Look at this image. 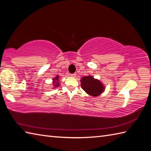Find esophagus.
Listing matches in <instances>:
<instances>
[{
  "instance_id": "esophagus-1",
  "label": "esophagus",
  "mask_w": 151,
  "mask_h": 151,
  "mask_svg": "<svg viewBox=\"0 0 151 151\" xmlns=\"http://www.w3.org/2000/svg\"><path fill=\"white\" fill-rule=\"evenodd\" d=\"M70 76H71V77H73V78H75V77H76V73L70 74Z\"/></svg>"
}]
</instances>
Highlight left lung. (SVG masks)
I'll use <instances>...</instances> for the list:
<instances>
[{
    "label": "left lung",
    "instance_id": "left-lung-1",
    "mask_svg": "<svg viewBox=\"0 0 151 151\" xmlns=\"http://www.w3.org/2000/svg\"><path fill=\"white\" fill-rule=\"evenodd\" d=\"M81 82L82 88L90 96L97 97L104 91V85L99 80L94 78L91 75L83 76L81 79Z\"/></svg>",
    "mask_w": 151,
    "mask_h": 151
}]
</instances>
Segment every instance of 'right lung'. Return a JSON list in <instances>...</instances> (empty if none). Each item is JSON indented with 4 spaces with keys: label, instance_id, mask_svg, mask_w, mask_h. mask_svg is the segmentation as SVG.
<instances>
[{
    "label": "right lung",
    "instance_id": "add662e5",
    "mask_svg": "<svg viewBox=\"0 0 151 151\" xmlns=\"http://www.w3.org/2000/svg\"><path fill=\"white\" fill-rule=\"evenodd\" d=\"M60 76H59L58 75L56 76V77H54L52 78V84H53V86L54 87L53 88H58L60 86Z\"/></svg>",
    "mask_w": 151,
    "mask_h": 151
}]
</instances>
